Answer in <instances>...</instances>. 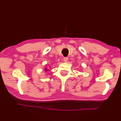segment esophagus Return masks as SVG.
Instances as JSON below:
<instances>
[{"instance_id": "34e87169", "label": "esophagus", "mask_w": 121, "mask_h": 121, "mask_svg": "<svg viewBox=\"0 0 121 121\" xmlns=\"http://www.w3.org/2000/svg\"><path fill=\"white\" fill-rule=\"evenodd\" d=\"M63 60L65 62H68V57H64V58Z\"/></svg>"}]
</instances>
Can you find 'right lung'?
I'll return each mask as SVG.
<instances>
[{
	"mask_svg": "<svg viewBox=\"0 0 121 121\" xmlns=\"http://www.w3.org/2000/svg\"><path fill=\"white\" fill-rule=\"evenodd\" d=\"M49 70V68H45L44 69V71L45 72H47V71Z\"/></svg>",
	"mask_w": 121,
	"mask_h": 121,
	"instance_id": "right-lung-1",
	"label": "right lung"
}]
</instances>
